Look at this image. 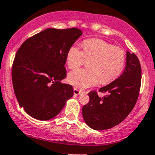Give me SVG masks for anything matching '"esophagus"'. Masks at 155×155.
Masks as SVG:
<instances>
[{
    "mask_svg": "<svg viewBox=\"0 0 155 155\" xmlns=\"http://www.w3.org/2000/svg\"><path fill=\"white\" fill-rule=\"evenodd\" d=\"M73 94H74V95H79L81 94V91H79L76 87H74L73 88Z\"/></svg>",
    "mask_w": 155,
    "mask_h": 155,
    "instance_id": "1",
    "label": "esophagus"
}]
</instances>
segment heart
Returning <instances> with one entry per match:
<instances>
[{"label": "heart", "instance_id": "1", "mask_svg": "<svg viewBox=\"0 0 155 155\" xmlns=\"http://www.w3.org/2000/svg\"><path fill=\"white\" fill-rule=\"evenodd\" d=\"M67 64L75 69L90 61V70H75L68 74V80L78 88H87L97 84H108L117 79L123 71L125 62L124 50L99 38L83 42V51L73 45L67 53Z\"/></svg>", "mask_w": 155, "mask_h": 155}]
</instances>
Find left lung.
Returning a JSON list of instances; mask_svg holds the SVG:
<instances>
[{
	"label": "left lung",
	"mask_w": 155,
	"mask_h": 155,
	"mask_svg": "<svg viewBox=\"0 0 155 155\" xmlns=\"http://www.w3.org/2000/svg\"><path fill=\"white\" fill-rule=\"evenodd\" d=\"M141 66L134 53H126L123 74L99 89L107 95L99 97L97 91L88 94L90 101L82 107L86 124L94 130H106L120 124L135 106L141 85Z\"/></svg>",
	"instance_id": "8db88e82"
}]
</instances>
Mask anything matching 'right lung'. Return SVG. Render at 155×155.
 <instances>
[{
    "label": "right lung",
    "mask_w": 155,
    "mask_h": 155,
    "mask_svg": "<svg viewBox=\"0 0 155 155\" xmlns=\"http://www.w3.org/2000/svg\"><path fill=\"white\" fill-rule=\"evenodd\" d=\"M77 28H49L27 38L18 49L12 68L19 105L38 120L56 117L73 95L71 84L61 83L68 50L82 35Z\"/></svg>",
    "instance_id": "add662e5"
}]
</instances>
